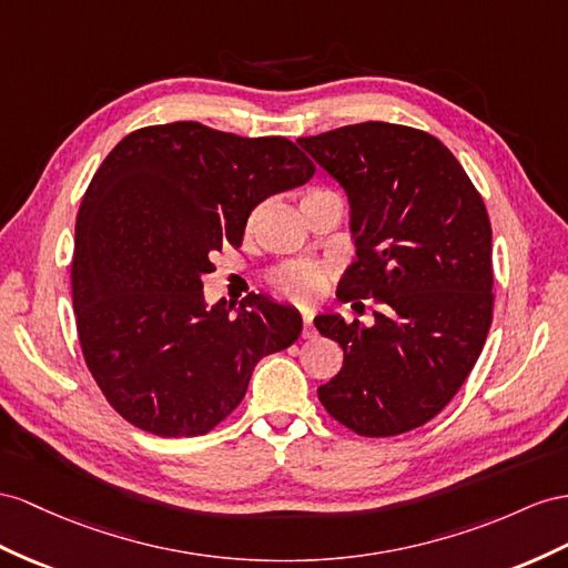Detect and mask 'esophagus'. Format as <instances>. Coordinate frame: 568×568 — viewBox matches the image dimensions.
I'll use <instances>...</instances> for the list:
<instances>
[{"mask_svg":"<svg viewBox=\"0 0 568 568\" xmlns=\"http://www.w3.org/2000/svg\"><path fill=\"white\" fill-rule=\"evenodd\" d=\"M302 336L312 338L314 336V324H312V312L302 310Z\"/></svg>","mask_w":568,"mask_h":568,"instance_id":"1","label":"esophagus"}]
</instances>
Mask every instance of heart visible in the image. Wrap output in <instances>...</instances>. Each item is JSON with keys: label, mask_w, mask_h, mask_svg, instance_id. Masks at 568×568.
Here are the masks:
<instances>
[{"label": "heart", "mask_w": 568, "mask_h": 568, "mask_svg": "<svg viewBox=\"0 0 568 568\" xmlns=\"http://www.w3.org/2000/svg\"><path fill=\"white\" fill-rule=\"evenodd\" d=\"M312 194H318V192H310L307 196H312ZM324 283H326V273L322 268L307 266V264H287V266L275 271V275H273L275 290L283 293L285 297H293L300 302L314 300L318 293H322Z\"/></svg>", "instance_id": "1"}]
</instances>
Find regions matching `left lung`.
<instances>
[{"instance_id":"1","label":"left lung","mask_w":568,"mask_h":568,"mask_svg":"<svg viewBox=\"0 0 568 568\" xmlns=\"http://www.w3.org/2000/svg\"><path fill=\"white\" fill-rule=\"evenodd\" d=\"M297 143L351 201L357 258L343 297L379 307L372 326L314 318L343 347V369L318 386V400L359 436L423 427L468 379L491 326L485 201L456 155L413 126L362 122Z\"/></svg>"}]
</instances>
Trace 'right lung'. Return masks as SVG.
<instances>
[{
	"label": "right lung",
	"mask_w": 568,
	"mask_h": 568,
	"mask_svg": "<svg viewBox=\"0 0 568 568\" xmlns=\"http://www.w3.org/2000/svg\"><path fill=\"white\" fill-rule=\"evenodd\" d=\"M314 170L285 136L199 122L136 129L103 160L77 215L71 297L85 365L126 423L206 434L242 403L256 362L300 338L295 307L264 295L206 307L201 278L242 244L261 201Z\"/></svg>",
	"instance_id": "1"
}]
</instances>
